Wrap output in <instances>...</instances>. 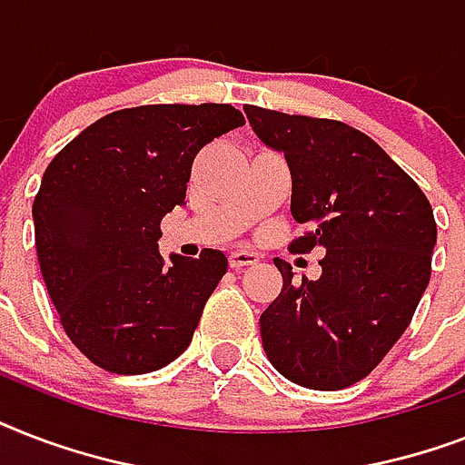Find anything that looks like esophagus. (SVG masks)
Returning a JSON list of instances; mask_svg holds the SVG:
<instances>
[{
  "label": "esophagus",
  "mask_w": 465,
  "mask_h": 465,
  "mask_svg": "<svg viewBox=\"0 0 465 465\" xmlns=\"http://www.w3.org/2000/svg\"><path fill=\"white\" fill-rule=\"evenodd\" d=\"M261 261V255L255 253V251H248V248H233L232 253H229V265L232 268H246V265H255V262Z\"/></svg>",
  "instance_id": "34e87169"
}]
</instances>
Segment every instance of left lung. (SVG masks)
Returning <instances> with one entry per match:
<instances>
[{
  "label": "left lung",
  "mask_w": 465,
  "mask_h": 465,
  "mask_svg": "<svg viewBox=\"0 0 465 465\" xmlns=\"http://www.w3.org/2000/svg\"><path fill=\"white\" fill-rule=\"evenodd\" d=\"M258 140L287 159L294 253L323 248L318 280L292 282L261 313L270 364L316 391L347 389L396 345L432 275L437 224L420 185L371 137L338 123L246 105Z\"/></svg>",
  "instance_id": "8db88e82"
}]
</instances>
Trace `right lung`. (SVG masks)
Here are the masks:
<instances>
[{"label":"right lung","mask_w":465,"mask_h":465,"mask_svg":"<svg viewBox=\"0 0 465 465\" xmlns=\"http://www.w3.org/2000/svg\"><path fill=\"white\" fill-rule=\"evenodd\" d=\"M243 115L229 104L140 105L105 115L45 168L33 203L47 294L69 340L113 374H147L193 340L229 261L159 255L161 219L185 204L197 152Z\"/></svg>","instance_id":"right-lung-1"}]
</instances>
